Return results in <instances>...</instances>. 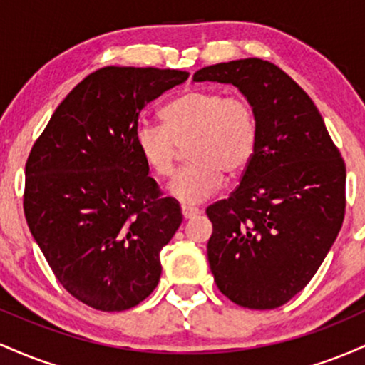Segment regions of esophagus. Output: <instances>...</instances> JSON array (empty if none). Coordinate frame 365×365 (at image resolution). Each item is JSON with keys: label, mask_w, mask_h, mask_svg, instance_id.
<instances>
[{"label": "esophagus", "mask_w": 365, "mask_h": 365, "mask_svg": "<svg viewBox=\"0 0 365 365\" xmlns=\"http://www.w3.org/2000/svg\"><path fill=\"white\" fill-rule=\"evenodd\" d=\"M182 215L185 220H190V217H195L197 215H200V209L194 206H182Z\"/></svg>", "instance_id": "obj_1"}]
</instances>
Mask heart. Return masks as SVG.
I'll return each instance as SVG.
<instances>
[{"label": "heart", "instance_id": "1", "mask_svg": "<svg viewBox=\"0 0 365 365\" xmlns=\"http://www.w3.org/2000/svg\"><path fill=\"white\" fill-rule=\"evenodd\" d=\"M161 125L142 123L135 148L154 177L173 173L180 148L188 144L190 165L170 182L171 197L185 204L209 199L223 185V171L242 173L252 161L259 142L255 110L244 98L220 91L194 89L177 96L161 111Z\"/></svg>", "mask_w": 365, "mask_h": 365}]
</instances>
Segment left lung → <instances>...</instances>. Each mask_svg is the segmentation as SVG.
I'll return each mask as SVG.
<instances>
[{"label": "left lung", "instance_id": "left-lung-1", "mask_svg": "<svg viewBox=\"0 0 365 365\" xmlns=\"http://www.w3.org/2000/svg\"><path fill=\"white\" fill-rule=\"evenodd\" d=\"M232 83L259 121L255 154L228 199L206 209L220 292L247 309L287 304L319 269L345 217V161L307 92L259 58L217 63L194 82Z\"/></svg>", "mask_w": 365, "mask_h": 365}]
</instances>
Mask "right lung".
Masks as SVG:
<instances>
[{"label": "right lung", "instance_id": "obj_1", "mask_svg": "<svg viewBox=\"0 0 365 365\" xmlns=\"http://www.w3.org/2000/svg\"><path fill=\"white\" fill-rule=\"evenodd\" d=\"M182 70L104 66L73 87L32 145L24 211L58 282L92 309L135 307L158 287L182 211L135 148L140 111Z\"/></svg>", "mask_w": 365, "mask_h": 365}]
</instances>
